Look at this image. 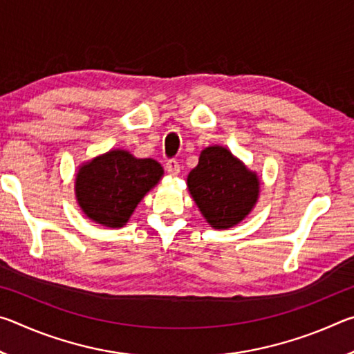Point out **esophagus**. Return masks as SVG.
<instances>
[{"mask_svg": "<svg viewBox=\"0 0 354 354\" xmlns=\"http://www.w3.org/2000/svg\"><path fill=\"white\" fill-rule=\"evenodd\" d=\"M167 171H169L171 176H176L178 173L181 171V165H179L178 160H175V159H170L169 162H167Z\"/></svg>", "mask_w": 354, "mask_h": 354, "instance_id": "1", "label": "esophagus"}]
</instances>
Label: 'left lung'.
Here are the masks:
<instances>
[{"instance_id": "1", "label": "left lung", "mask_w": 354, "mask_h": 354, "mask_svg": "<svg viewBox=\"0 0 354 354\" xmlns=\"http://www.w3.org/2000/svg\"><path fill=\"white\" fill-rule=\"evenodd\" d=\"M259 178L225 147H207L189 173L187 187L203 217L227 230L247 217L259 196Z\"/></svg>"}]
</instances>
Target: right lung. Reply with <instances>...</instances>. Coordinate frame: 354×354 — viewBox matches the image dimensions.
Returning <instances> with one entry per match:
<instances>
[{
  "mask_svg": "<svg viewBox=\"0 0 354 354\" xmlns=\"http://www.w3.org/2000/svg\"><path fill=\"white\" fill-rule=\"evenodd\" d=\"M162 175L158 160L111 149L80 167L75 179L77 205L95 223L122 227Z\"/></svg>",
  "mask_w": 354,
  "mask_h": 354,
  "instance_id": "obj_1",
  "label": "right lung"
}]
</instances>
